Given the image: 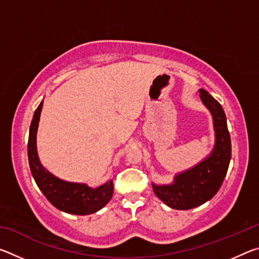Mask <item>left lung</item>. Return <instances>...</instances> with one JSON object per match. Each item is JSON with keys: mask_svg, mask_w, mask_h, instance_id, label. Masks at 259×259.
I'll return each instance as SVG.
<instances>
[{"mask_svg": "<svg viewBox=\"0 0 259 259\" xmlns=\"http://www.w3.org/2000/svg\"><path fill=\"white\" fill-rule=\"evenodd\" d=\"M201 102L212 116L214 145L210 154L185 171L176 174L174 182L165 185L152 183L155 195L168 207L188 210L211 200L221 188L231 161V137L222 105L201 89Z\"/></svg>", "mask_w": 259, "mask_h": 259, "instance_id": "obj_1", "label": "left lung"}]
</instances>
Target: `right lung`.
Segmentation results:
<instances>
[{
	"mask_svg": "<svg viewBox=\"0 0 259 259\" xmlns=\"http://www.w3.org/2000/svg\"><path fill=\"white\" fill-rule=\"evenodd\" d=\"M43 100L38 105L29 128L28 162L35 183L49 202L60 211L73 214H91L104 208L113 196V181L96 188L83 183H73L60 179L42 165L37 154L36 135L40 122Z\"/></svg>",
	"mask_w": 259,
	"mask_h": 259,
	"instance_id": "1",
	"label": "right lung"
}]
</instances>
